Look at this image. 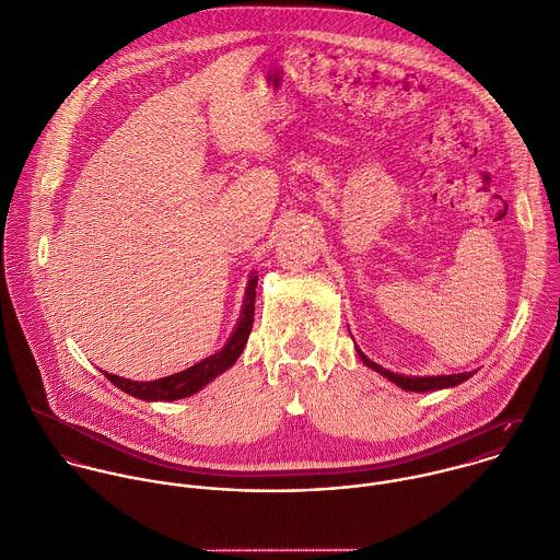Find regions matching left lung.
Wrapping results in <instances>:
<instances>
[{
  "mask_svg": "<svg viewBox=\"0 0 560 560\" xmlns=\"http://www.w3.org/2000/svg\"><path fill=\"white\" fill-rule=\"evenodd\" d=\"M357 352H359V357H361V361L368 365V368H372V370H376L378 374H383L385 378H389L392 383H396L398 387H402V389H407V392H431V389H442V387H453V385H459L462 381H466V378H470L472 376V372H464V374H442V376H400V374H394V372H389V370H385V368H381V365H376L374 361H370L359 348H357Z\"/></svg>",
  "mask_w": 560,
  "mask_h": 560,
  "instance_id": "left-lung-1",
  "label": "left lung"
}]
</instances>
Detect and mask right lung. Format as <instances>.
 I'll list each match as a JSON object with an SVG mask.
<instances>
[{
	"instance_id": "right-lung-1",
	"label": "right lung",
	"mask_w": 560,
	"mask_h": 560,
	"mask_svg": "<svg viewBox=\"0 0 560 560\" xmlns=\"http://www.w3.org/2000/svg\"><path fill=\"white\" fill-rule=\"evenodd\" d=\"M256 284H258V278L254 276L249 280V287H247V293H245V304H243L238 326H236L234 335L230 337V341L223 346V350H219L217 354L203 359L201 363H197V365H192L184 372H177V374H171V376H164V378H158V381H147V383L129 381V378L107 374V372H103V374L116 387H120L122 392H127L136 398H142V400H177V398H186V396L199 392L206 383H210L214 376L225 372L241 357V352H243V348L249 339L252 326H254Z\"/></svg>"
}]
</instances>
